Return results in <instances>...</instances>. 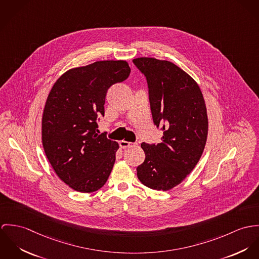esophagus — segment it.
<instances>
[{"instance_id": "obj_1", "label": "esophagus", "mask_w": 259, "mask_h": 259, "mask_svg": "<svg viewBox=\"0 0 259 259\" xmlns=\"http://www.w3.org/2000/svg\"><path fill=\"white\" fill-rule=\"evenodd\" d=\"M119 145H120V147H121V148L126 149V148L131 147V146H132V143H130V142H128V141H124V140H122V141H120V142H119Z\"/></svg>"}]
</instances>
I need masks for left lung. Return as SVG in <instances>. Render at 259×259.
Returning a JSON list of instances; mask_svg holds the SVG:
<instances>
[{
    "mask_svg": "<svg viewBox=\"0 0 259 259\" xmlns=\"http://www.w3.org/2000/svg\"><path fill=\"white\" fill-rule=\"evenodd\" d=\"M147 78L154 124L162 127V143H142L143 163L137 177L144 186L169 191L181 184L201 159L208 121L201 88L182 68L168 60L133 59Z\"/></svg>",
    "mask_w": 259,
    "mask_h": 259,
    "instance_id": "8db88e82",
    "label": "left lung"
}]
</instances>
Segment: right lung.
<instances>
[{
    "label": "right lung",
    "mask_w": 259,
    "mask_h": 259,
    "mask_svg": "<svg viewBox=\"0 0 259 259\" xmlns=\"http://www.w3.org/2000/svg\"><path fill=\"white\" fill-rule=\"evenodd\" d=\"M126 60H100L64 72L52 88L41 120L45 153L58 178L74 191L104 186L119 145L98 134L107 90L130 74Z\"/></svg>",
    "instance_id": "1"
}]
</instances>
